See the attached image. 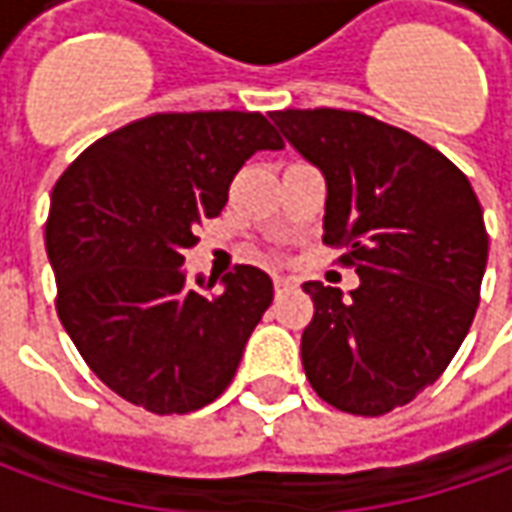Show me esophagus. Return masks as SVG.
<instances>
[{
    "mask_svg": "<svg viewBox=\"0 0 512 512\" xmlns=\"http://www.w3.org/2000/svg\"><path fill=\"white\" fill-rule=\"evenodd\" d=\"M293 285H296V282L290 277H274V290H277V293H285V290H290Z\"/></svg>",
    "mask_w": 512,
    "mask_h": 512,
    "instance_id": "1",
    "label": "esophagus"
}]
</instances>
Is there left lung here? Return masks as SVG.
<instances>
[{
  "mask_svg": "<svg viewBox=\"0 0 512 512\" xmlns=\"http://www.w3.org/2000/svg\"><path fill=\"white\" fill-rule=\"evenodd\" d=\"M271 120L326 178L323 244L345 246L359 288L304 282L307 381L329 406L381 417L447 370L480 304L483 208L450 158L403 128L345 109H285Z\"/></svg>",
  "mask_w": 512,
  "mask_h": 512,
  "instance_id": "1",
  "label": "left lung"
}]
</instances>
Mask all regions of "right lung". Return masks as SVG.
Instances as JSON below:
<instances>
[{
	"label": "right lung",
	"instance_id": "add662e5",
	"mask_svg": "<svg viewBox=\"0 0 512 512\" xmlns=\"http://www.w3.org/2000/svg\"><path fill=\"white\" fill-rule=\"evenodd\" d=\"M260 112H169L101 136L51 191L46 252L57 315L112 392L153 414H189L233 381L274 299L266 271L186 282L183 252L219 216L257 150H282Z\"/></svg>",
	"mask_w": 512,
	"mask_h": 512
}]
</instances>
